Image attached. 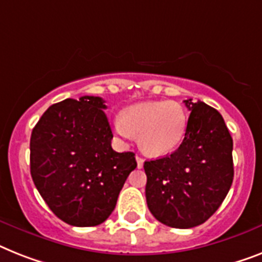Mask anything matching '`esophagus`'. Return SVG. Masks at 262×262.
Wrapping results in <instances>:
<instances>
[{
  "mask_svg": "<svg viewBox=\"0 0 262 262\" xmlns=\"http://www.w3.org/2000/svg\"><path fill=\"white\" fill-rule=\"evenodd\" d=\"M136 163H138V167L142 168V167H143L144 159L142 157H139V155H136Z\"/></svg>",
  "mask_w": 262,
  "mask_h": 262,
  "instance_id": "34e87169",
  "label": "esophagus"
}]
</instances>
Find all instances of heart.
<instances>
[{"instance_id":"1","label":"heart","mask_w":262,"mask_h":262,"mask_svg":"<svg viewBox=\"0 0 262 262\" xmlns=\"http://www.w3.org/2000/svg\"><path fill=\"white\" fill-rule=\"evenodd\" d=\"M114 127L123 139L139 135L142 150L151 157H163L177 150L185 138L187 115L177 101H146L126 108Z\"/></svg>"}]
</instances>
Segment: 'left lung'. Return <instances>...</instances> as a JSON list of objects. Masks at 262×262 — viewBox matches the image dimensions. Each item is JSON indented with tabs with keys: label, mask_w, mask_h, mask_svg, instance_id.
<instances>
[{
	"label": "left lung",
	"mask_w": 262,
	"mask_h": 262,
	"mask_svg": "<svg viewBox=\"0 0 262 262\" xmlns=\"http://www.w3.org/2000/svg\"><path fill=\"white\" fill-rule=\"evenodd\" d=\"M185 104L190 116L178 150L144 162L147 206L158 221L177 229L207 221L234 177L233 139L221 114L204 101Z\"/></svg>",
	"instance_id": "obj_1"
}]
</instances>
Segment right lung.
Returning <instances> with one entry per match:
<instances>
[{"instance_id": "right-lung-1", "label": "right lung", "mask_w": 262, "mask_h": 262, "mask_svg": "<svg viewBox=\"0 0 262 262\" xmlns=\"http://www.w3.org/2000/svg\"><path fill=\"white\" fill-rule=\"evenodd\" d=\"M104 100L83 96L51 105L30 136V174L38 193L61 221L96 226L116 206L135 170L134 152L112 150Z\"/></svg>"}]
</instances>
